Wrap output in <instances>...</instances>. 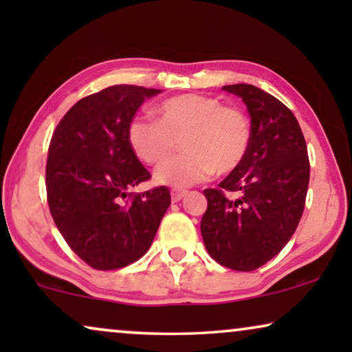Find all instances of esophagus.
<instances>
[{
  "label": "esophagus",
  "mask_w": 352,
  "mask_h": 352,
  "mask_svg": "<svg viewBox=\"0 0 352 352\" xmlns=\"http://www.w3.org/2000/svg\"><path fill=\"white\" fill-rule=\"evenodd\" d=\"M187 195V190H181V189H173L171 190V200L173 201H179L184 199V197Z\"/></svg>",
  "instance_id": "1"
}]
</instances>
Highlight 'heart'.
<instances>
[{
  "label": "heart",
  "mask_w": 352,
  "mask_h": 352,
  "mask_svg": "<svg viewBox=\"0 0 352 352\" xmlns=\"http://www.w3.org/2000/svg\"><path fill=\"white\" fill-rule=\"evenodd\" d=\"M157 113L158 118L136 115L128 123L126 139L139 160L158 165L182 138L184 153L158 168V184L177 189L199 184L214 171H234L247 157L252 124L240 109L226 107L210 96L179 94L163 100Z\"/></svg>",
  "instance_id": "obj_1"
}]
</instances>
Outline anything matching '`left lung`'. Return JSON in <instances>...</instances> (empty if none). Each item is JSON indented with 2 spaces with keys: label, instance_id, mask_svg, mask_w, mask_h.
Wrapping results in <instances>:
<instances>
[{
  "label": "left lung",
  "instance_id": "1",
  "mask_svg": "<svg viewBox=\"0 0 352 352\" xmlns=\"http://www.w3.org/2000/svg\"><path fill=\"white\" fill-rule=\"evenodd\" d=\"M252 117V141L243 162L216 189L200 229L206 252L234 271H254L295 234L309 186V157L295 115L253 85H229Z\"/></svg>",
  "mask_w": 352,
  "mask_h": 352
}]
</instances>
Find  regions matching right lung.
Returning <instances> with one entry per match:
<instances>
[{
	"label": "right lung",
	"instance_id": "obj_1",
	"mask_svg": "<svg viewBox=\"0 0 352 352\" xmlns=\"http://www.w3.org/2000/svg\"><path fill=\"white\" fill-rule=\"evenodd\" d=\"M158 93L109 86L80 99L52 133L46 162L51 216L69 247L98 271L144 256L171 204L165 186L128 192L151 179L129 147L128 123L144 99Z\"/></svg>",
	"mask_w": 352,
	"mask_h": 352
}]
</instances>
